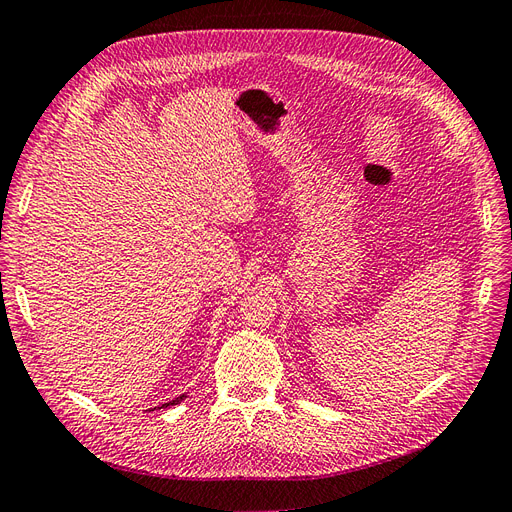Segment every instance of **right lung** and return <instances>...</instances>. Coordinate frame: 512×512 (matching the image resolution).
I'll return each instance as SVG.
<instances>
[{
	"instance_id": "right-lung-1",
	"label": "right lung",
	"mask_w": 512,
	"mask_h": 512,
	"mask_svg": "<svg viewBox=\"0 0 512 512\" xmlns=\"http://www.w3.org/2000/svg\"><path fill=\"white\" fill-rule=\"evenodd\" d=\"M183 397H185V395H179V397H175L173 401H168V404H162L160 408H170V406H175V404H179V401H183Z\"/></svg>"
}]
</instances>
